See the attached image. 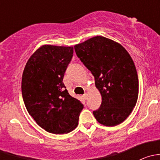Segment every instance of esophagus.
I'll use <instances>...</instances> for the list:
<instances>
[{
    "instance_id": "esophagus-1",
    "label": "esophagus",
    "mask_w": 160,
    "mask_h": 160,
    "mask_svg": "<svg viewBox=\"0 0 160 160\" xmlns=\"http://www.w3.org/2000/svg\"><path fill=\"white\" fill-rule=\"evenodd\" d=\"M83 98H84V99H87V98H88V93H85L83 95Z\"/></svg>"
}]
</instances>
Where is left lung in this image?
Listing matches in <instances>:
<instances>
[{
  "mask_svg": "<svg viewBox=\"0 0 160 160\" xmlns=\"http://www.w3.org/2000/svg\"><path fill=\"white\" fill-rule=\"evenodd\" d=\"M76 54L95 79L102 101L93 112L105 126H115L132 113L138 96V78L132 57L121 44L101 35L74 46Z\"/></svg>",
  "mask_w": 160,
  "mask_h": 160,
  "instance_id": "obj_1",
  "label": "left lung"
}]
</instances>
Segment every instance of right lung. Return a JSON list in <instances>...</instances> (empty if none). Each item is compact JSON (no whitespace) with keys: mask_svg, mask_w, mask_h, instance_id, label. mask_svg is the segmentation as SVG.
I'll return each instance as SVG.
<instances>
[{"mask_svg":"<svg viewBox=\"0 0 160 160\" xmlns=\"http://www.w3.org/2000/svg\"><path fill=\"white\" fill-rule=\"evenodd\" d=\"M73 54L72 46L43 45L28 59L22 92L28 114L46 132L67 134L78 125L83 105L71 97L63 77Z\"/></svg>","mask_w":160,"mask_h":160,"instance_id":"1","label":"right lung"}]
</instances>
